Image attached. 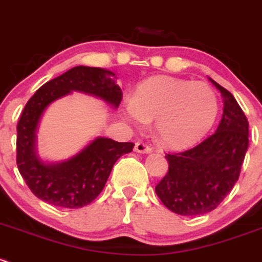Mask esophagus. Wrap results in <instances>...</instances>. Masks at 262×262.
I'll return each instance as SVG.
<instances>
[{
  "instance_id": "1",
  "label": "esophagus",
  "mask_w": 262,
  "mask_h": 262,
  "mask_svg": "<svg viewBox=\"0 0 262 262\" xmlns=\"http://www.w3.org/2000/svg\"><path fill=\"white\" fill-rule=\"evenodd\" d=\"M151 147L149 145L144 144V142H136L135 144V151L136 152H142V154H147V152H151Z\"/></svg>"
}]
</instances>
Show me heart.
I'll return each mask as SVG.
<instances>
[{"label":"heart","instance_id":"obj_1","mask_svg":"<svg viewBox=\"0 0 262 262\" xmlns=\"http://www.w3.org/2000/svg\"><path fill=\"white\" fill-rule=\"evenodd\" d=\"M122 113L137 127L155 118L158 139L167 146L182 147L195 142L213 126L218 99L205 82L158 76L136 88L134 99L126 100Z\"/></svg>","mask_w":262,"mask_h":262}]
</instances>
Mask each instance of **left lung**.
Masks as SVG:
<instances>
[{
  "label": "left lung",
  "mask_w": 262,
  "mask_h": 262,
  "mask_svg": "<svg viewBox=\"0 0 262 262\" xmlns=\"http://www.w3.org/2000/svg\"><path fill=\"white\" fill-rule=\"evenodd\" d=\"M223 97V116L213 135L192 149L165 155L168 173L155 187L160 201L180 215L214 210L238 181L248 149V121L232 94L209 79Z\"/></svg>",
  "instance_id": "1"
}]
</instances>
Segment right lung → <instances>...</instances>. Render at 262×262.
<instances>
[{"label":"right lung","instance_id":"right-lung-1","mask_svg":"<svg viewBox=\"0 0 262 262\" xmlns=\"http://www.w3.org/2000/svg\"><path fill=\"white\" fill-rule=\"evenodd\" d=\"M71 92L94 95L115 108L122 100L116 75L100 67L76 66L46 82L27 103L17 123L16 164L38 199L59 208L76 209L90 204L102 192L115 163L131 152L135 144L97 137L70 159L43 162L37 152L40 117L51 103Z\"/></svg>","mask_w":262,"mask_h":262}]
</instances>
